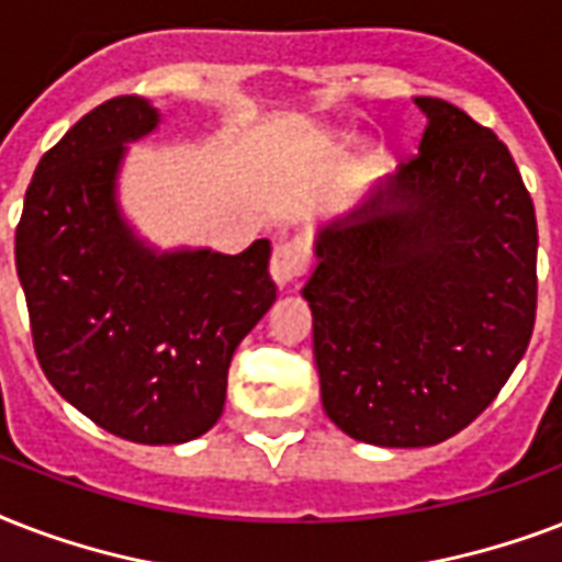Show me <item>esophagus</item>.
Listing matches in <instances>:
<instances>
[{
	"label": "esophagus",
	"instance_id": "34e87169",
	"mask_svg": "<svg viewBox=\"0 0 562 562\" xmlns=\"http://www.w3.org/2000/svg\"><path fill=\"white\" fill-rule=\"evenodd\" d=\"M307 269H311V249L302 237H286V240L278 243L276 251H272V263H269L272 281L278 286L295 284Z\"/></svg>",
	"mask_w": 562,
	"mask_h": 562
}]
</instances>
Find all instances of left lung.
Segmentation results:
<instances>
[{"mask_svg": "<svg viewBox=\"0 0 562 562\" xmlns=\"http://www.w3.org/2000/svg\"><path fill=\"white\" fill-rule=\"evenodd\" d=\"M419 155L316 232L302 295L322 407L351 439L437 446L493 404L537 319V213L510 151L416 95Z\"/></svg>", "mask_w": 562, "mask_h": 562, "instance_id": "8db88e82", "label": "left lung"}]
</instances>
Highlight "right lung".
<instances>
[{"label":"right lung","mask_w":562,"mask_h":562,"mask_svg":"<svg viewBox=\"0 0 562 562\" xmlns=\"http://www.w3.org/2000/svg\"><path fill=\"white\" fill-rule=\"evenodd\" d=\"M149 99L116 95L41 158L16 225L34 351L87 419L143 446L211 430L240 340L276 302L269 240L240 255L158 251L125 220L128 143L158 128Z\"/></svg>","instance_id":"add662e5"}]
</instances>
